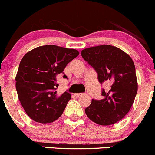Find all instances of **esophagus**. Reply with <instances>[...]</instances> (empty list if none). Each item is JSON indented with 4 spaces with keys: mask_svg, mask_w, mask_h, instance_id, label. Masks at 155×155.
Instances as JSON below:
<instances>
[{
    "mask_svg": "<svg viewBox=\"0 0 155 155\" xmlns=\"http://www.w3.org/2000/svg\"><path fill=\"white\" fill-rule=\"evenodd\" d=\"M83 95H84L83 93H75V96H76V97L83 96Z\"/></svg>",
    "mask_w": 155,
    "mask_h": 155,
    "instance_id": "34e87169",
    "label": "esophagus"
}]
</instances>
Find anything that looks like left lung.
Here are the masks:
<instances>
[{
    "mask_svg": "<svg viewBox=\"0 0 155 155\" xmlns=\"http://www.w3.org/2000/svg\"><path fill=\"white\" fill-rule=\"evenodd\" d=\"M81 54L96 70L99 82L110 85L108 91H102V99H92L85 109L87 116L97 124H114L129 113L137 94L133 60L121 49L110 45L87 48Z\"/></svg>",
    "mask_w": 155,
    "mask_h": 155,
    "instance_id": "left-lung-1",
    "label": "left lung"
}]
</instances>
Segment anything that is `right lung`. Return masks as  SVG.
<instances>
[{
  "label": "right lung",
  "mask_w": 155,
  "mask_h": 155,
  "mask_svg": "<svg viewBox=\"0 0 155 155\" xmlns=\"http://www.w3.org/2000/svg\"><path fill=\"white\" fill-rule=\"evenodd\" d=\"M79 54L76 49L46 45L35 48L23 56L15 86L22 107L32 120L51 123L63 113L71 96L67 92L57 96V76L63 74L68 63Z\"/></svg>",
  "instance_id": "obj_1"
}]
</instances>
